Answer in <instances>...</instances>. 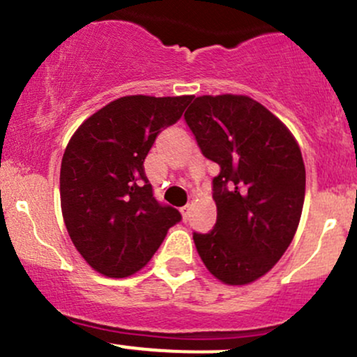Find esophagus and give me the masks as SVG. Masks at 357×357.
Returning a JSON list of instances; mask_svg holds the SVG:
<instances>
[{
  "mask_svg": "<svg viewBox=\"0 0 357 357\" xmlns=\"http://www.w3.org/2000/svg\"><path fill=\"white\" fill-rule=\"evenodd\" d=\"M190 210H191L190 204H186V206H183L181 210H179V211H181V215H183V220H184V221L188 220V215H190Z\"/></svg>",
  "mask_w": 357,
  "mask_h": 357,
  "instance_id": "obj_1",
  "label": "esophagus"
}]
</instances>
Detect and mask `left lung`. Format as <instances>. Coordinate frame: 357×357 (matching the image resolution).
Segmentation results:
<instances>
[{
  "instance_id": "obj_1",
  "label": "left lung",
  "mask_w": 357,
  "mask_h": 357,
  "mask_svg": "<svg viewBox=\"0 0 357 357\" xmlns=\"http://www.w3.org/2000/svg\"><path fill=\"white\" fill-rule=\"evenodd\" d=\"M213 178L216 225L192 233L213 277L247 285L268 272L292 243L305 196L301 147L284 122L247 96L196 97L184 112Z\"/></svg>"
}]
</instances>
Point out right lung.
<instances>
[{"label": "right lung", "instance_id": "obj_1", "mask_svg": "<svg viewBox=\"0 0 357 357\" xmlns=\"http://www.w3.org/2000/svg\"><path fill=\"white\" fill-rule=\"evenodd\" d=\"M192 96H127L75 130L60 169L68 235L93 270L124 278L141 270L173 225L176 208L155 202L144 159L161 129L176 124Z\"/></svg>", "mask_w": 357, "mask_h": 357}]
</instances>
